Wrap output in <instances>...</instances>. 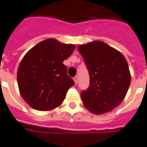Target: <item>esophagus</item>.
Wrapping results in <instances>:
<instances>
[{
    "mask_svg": "<svg viewBox=\"0 0 147 147\" xmlns=\"http://www.w3.org/2000/svg\"><path fill=\"white\" fill-rule=\"evenodd\" d=\"M74 83H75V85H77V84H78V77H77V76L74 78Z\"/></svg>",
    "mask_w": 147,
    "mask_h": 147,
    "instance_id": "esophagus-1",
    "label": "esophagus"
}]
</instances>
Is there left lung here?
<instances>
[{"label":"left lung","mask_w":147,"mask_h":147,"mask_svg":"<svg viewBox=\"0 0 147 147\" xmlns=\"http://www.w3.org/2000/svg\"><path fill=\"white\" fill-rule=\"evenodd\" d=\"M90 76L82 103L89 112L100 115L121 104L131 84L128 64L120 52L101 41L78 46Z\"/></svg>","instance_id":"obj_1"}]
</instances>
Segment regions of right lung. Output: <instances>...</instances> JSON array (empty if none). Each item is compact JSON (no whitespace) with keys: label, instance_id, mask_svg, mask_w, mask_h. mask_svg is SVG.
<instances>
[{"label":"right lung","instance_id":"obj_1","mask_svg":"<svg viewBox=\"0 0 147 147\" xmlns=\"http://www.w3.org/2000/svg\"><path fill=\"white\" fill-rule=\"evenodd\" d=\"M75 47L48 38L24 55L17 70V83L22 97L32 108L50 111L62 105L69 88L74 85L63 61Z\"/></svg>","mask_w":147,"mask_h":147}]
</instances>
